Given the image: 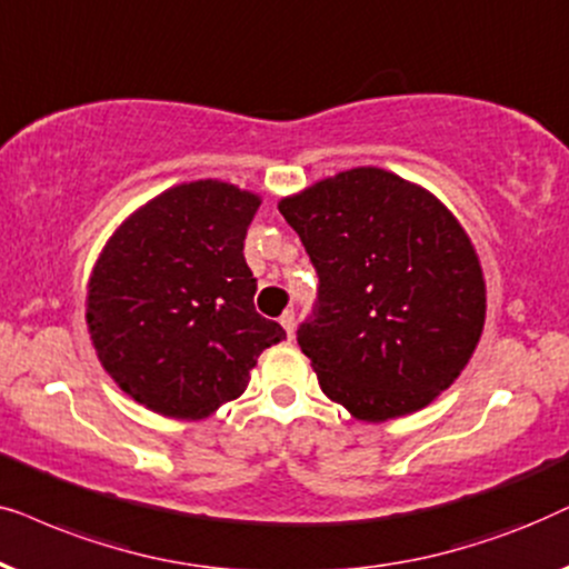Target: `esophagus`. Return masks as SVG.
<instances>
[{"mask_svg":"<svg viewBox=\"0 0 569 569\" xmlns=\"http://www.w3.org/2000/svg\"><path fill=\"white\" fill-rule=\"evenodd\" d=\"M280 325H283L286 336L293 338V330H297V315H293V312H283V315H280Z\"/></svg>","mask_w":569,"mask_h":569,"instance_id":"esophagus-1","label":"esophagus"}]
</instances>
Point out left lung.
Masks as SVG:
<instances>
[{"instance_id": "8db88e82", "label": "left lung", "mask_w": 569, "mask_h": 569, "mask_svg": "<svg viewBox=\"0 0 569 569\" xmlns=\"http://www.w3.org/2000/svg\"><path fill=\"white\" fill-rule=\"evenodd\" d=\"M320 291L297 340L320 388L359 421L429 406L463 372L487 317L479 254L435 194L359 166L283 197Z\"/></svg>"}]
</instances>
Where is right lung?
Instances as JSON below:
<instances>
[{
  "label": "right lung",
  "instance_id": "1",
  "mask_svg": "<svg viewBox=\"0 0 569 569\" xmlns=\"http://www.w3.org/2000/svg\"><path fill=\"white\" fill-rule=\"evenodd\" d=\"M260 194L218 179L146 202L106 241L88 280L98 361L127 396L171 419L237 400L286 330L254 309L244 237Z\"/></svg>",
  "mask_w": 569,
  "mask_h": 569
}]
</instances>
